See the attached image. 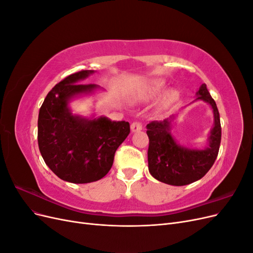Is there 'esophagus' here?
I'll return each instance as SVG.
<instances>
[{
    "instance_id": "1",
    "label": "esophagus",
    "mask_w": 253,
    "mask_h": 253,
    "mask_svg": "<svg viewBox=\"0 0 253 253\" xmlns=\"http://www.w3.org/2000/svg\"><path fill=\"white\" fill-rule=\"evenodd\" d=\"M142 127H143L142 124H141V122H139V121L133 122L132 126H131L132 132H138V131H140V129H142Z\"/></svg>"
}]
</instances>
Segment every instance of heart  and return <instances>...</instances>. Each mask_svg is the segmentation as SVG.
<instances>
[{"label":"heart","mask_w":253,"mask_h":253,"mask_svg":"<svg viewBox=\"0 0 253 253\" xmlns=\"http://www.w3.org/2000/svg\"><path fill=\"white\" fill-rule=\"evenodd\" d=\"M165 86H166V82H165L164 80H162V79L153 81V82L150 84V85H149V87L147 88V90H145L144 96L147 97V98H153V97H155V96H157L158 94L162 93V91H163L164 88H165ZM176 97H177V93H176L175 90H173V89L168 90L167 93H166V95L164 96L163 103H164V104H169L170 102H172V101L175 100Z\"/></svg>","instance_id":"obj_1"}]
</instances>
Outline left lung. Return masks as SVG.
Returning a JSON list of instances; mask_svg holds the SVG:
<instances>
[{
    "label": "left lung",
    "instance_id": "left-lung-1",
    "mask_svg": "<svg viewBox=\"0 0 253 253\" xmlns=\"http://www.w3.org/2000/svg\"><path fill=\"white\" fill-rule=\"evenodd\" d=\"M196 95L197 99L211 105L214 114V126L209 137L208 148L193 150L176 143L170 133V125L174 116L159 121L154 120L147 126L149 171L153 177L168 185L186 186L201 179L211 169L218 154L221 127L216 103L205 83Z\"/></svg>",
    "mask_w": 253,
    "mask_h": 253
}]
</instances>
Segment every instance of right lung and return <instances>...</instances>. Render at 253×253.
<instances>
[{
  "label": "right lung",
  "mask_w": 253,
  "mask_h": 253,
  "mask_svg": "<svg viewBox=\"0 0 253 253\" xmlns=\"http://www.w3.org/2000/svg\"><path fill=\"white\" fill-rule=\"evenodd\" d=\"M93 73L81 71L56 84L44 99L38 118V144L45 164L59 178L73 183L104 177L113 166L115 152L129 134L126 121L85 119L74 116L68 109L72 97L98 87L81 83Z\"/></svg>",
  "instance_id": "right-lung-1"
}]
</instances>
